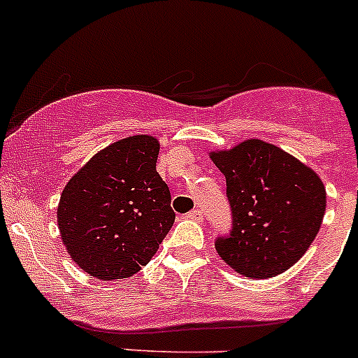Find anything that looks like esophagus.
<instances>
[{"instance_id": "esophagus-1", "label": "esophagus", "mask_w": 358, "mask_h": 358, "mask_svg": "<svg viewBox=\"0 0 358 358\" xmlns=\"http://www.w3.org/2000/svg\"><path fill=\"white\" fill-rule=\"evenodd\" d=\"M187 218L190 220H202V213L199 211V209H192L190 213H187Z\"/></svg>"}]
</instances>
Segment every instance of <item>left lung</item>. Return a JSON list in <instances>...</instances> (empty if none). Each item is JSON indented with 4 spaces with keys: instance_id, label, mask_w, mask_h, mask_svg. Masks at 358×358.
I'll return each mask as SVG.
<instances>
[{
    "instance_id": "obj_1",
    "label": "left lung",
    "mask_w": 358,
    "mask_h": 358,
    "mask_svg": "<svg viewBox=\"0 0 358 358\" xmlns=\"http://www.w3.org/2000/svg\"><path fill=\"white\" fill-rule=\"evenodd\" d=\"M209 156L225 175L232 209V230L215 241L218 255L251 279L286 272L322 225V180L291 154L256 138Z\"/></svg>"
}]
</instances>
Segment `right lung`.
Returning a JSON list of instances; mask_svg holds the SVG:
<instances>
[{
    "label": "right lung",
    "instance_id": "1",
    "mask_svg": "<svg viewBox=\"0 0 358 358\" xmlns=\"http://www.w3.org/2000/svg\"><path fill=\"white\" fill-rule=\"evenodd\" d=\"M159 142L135 135L95 154L60 196L64 246L90 275L126 279L142 270L175 223L171 194L156 171Z\"/></svg>",
    "mask_w": 358,
    "mask_h": 358
}]
</instances>
